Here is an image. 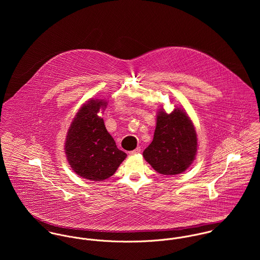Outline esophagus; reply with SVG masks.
I'll use <instances>...</instances> for the list:
<instances>
[{
	"mask_svg": "<svg viewBox=\"0 0 260 260\" xmlns=\"http://www.w3.org/2000/svg\"><path fill=\"white\" fill-rule=\"evenodd\" d=\"M140 151H141V149L138 147V148L134 149V150L130 151V152H129V154H130V155H134V154H137V153H139Z\"/></svg>",
	"mask_w": 260,
	"mask_h": 260,
	"instance_id": "esophagus-1",
	"label": "esophagus"
}]
</instances>
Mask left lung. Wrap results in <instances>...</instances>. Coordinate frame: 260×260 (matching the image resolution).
<instances>
[{"mask_svg": "<svg viewBox=\"0 0 260 260\" xmlns=\"http://www.w3.org/2000/svg\"><path fill=\"white\" fill-rule=\"evenodd\" d=\"M197 135L186 112L175 108L170 114L160 109L153 141L144 150L145 160L163 175L184 172L195 159Z\"/></svg>", "mask_w": 260, "mask_h": 260, "instance_id": "8db88e82", "label": "left lung"}]
</instances>
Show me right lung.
I'll return each mask as SVG.
<instances>
[{
  "instance_id": "1",
  "label": "right lung",
  "mask_w": 260,
  "mask_h": 260,
  "mask_svg": "<svg viewBox=\"0 0 260 260\" xmlns=\"http://www.w3.org/2000/svg\"><path fill=\"white\" fill-rule=\"evenodd\" d=\"M107 102L90 99L75 116L65 141L67 160L80 177L105 180L116 172L127 154L117 148L104 120L97 114Z\"/></svg>"
}]
</instances>
